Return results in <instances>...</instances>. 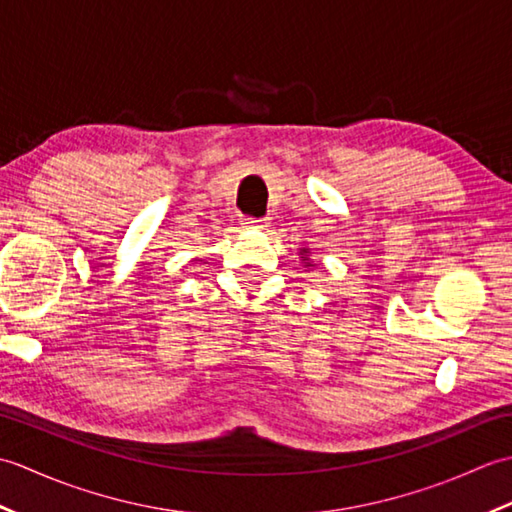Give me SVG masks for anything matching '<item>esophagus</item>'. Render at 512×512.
<instances>
[{"mask_svg": "<svg viewBox=\"0 0 512 512\" xmlns=\"http://www.w3.org/2000/svg\"><path fill=\"white\" fill-rule=\"evenodd\" d=\"M242 224L244 226H255V228H264L270 224L268 217H253V215H246L242 217Z\"/></svg>", "mask_w": 512, "mask_h": 512, "instance_id": "1", "label": "esophagus"}]
</instances>
